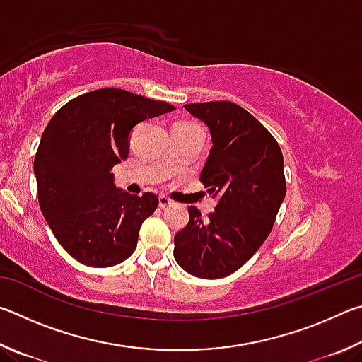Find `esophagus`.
Here are the masks:
<instances>
[{
    "label": "esophagus",
    "mask_w": 362,
    "mask_h": 362,
    "mask_svg": "<svg viewBox=\"0 0 362 362\" xmlns=\"http://www.w3.org/2000/svg\"><path fill=\"white\" fill-rule=\"evenodd\" d=\"M170 204H173V201H170L168 196H164V194L159 196V207H161V209H164V207H168Z\"/></svg>",
    "instance_id": "obj_1"
}]
</instances>
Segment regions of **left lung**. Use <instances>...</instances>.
Here are the masks:
<instances>
[{"mask_svg":"<svg viewBox=\"0 0 362 362\" xmlns=\"http://www.w3.org/2000/svg\"><path fill=\"white\" fill-rule=\"evenodd\" d=\"M209 127L212 148L199 180L217 198L203 218L188 207L187 226L174 236L175 262L196 278L235 273L267 240L286 196L284 158L274 137L233 102L188 103Z\"/></svg>","mask_w":362,"mask_h":362,"instance_id":"8db88e82","label":"left lung"}]
</instances>
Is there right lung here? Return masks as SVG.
<instances>
[{"mask_svg": "<svg viewBox=\"0 0 362 362\" xmlns=\"http://www.w3.org/2000/svg\"><path fill=\"white\" fill-rule=\"evenodd\" d=\"M173 110L166 102L105 88L65 103L49 121L33 164L40 207L60 246L83 265L113 267L136 250L158 196L118 188L112 169L129 155L139 122Z\"/></svg>", "mask_w": 362, "mask_h": 362, "instance_id": "1", "label": "right lung"}]
</instances>
